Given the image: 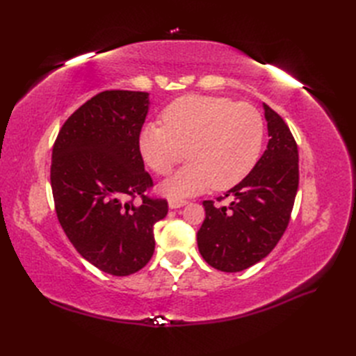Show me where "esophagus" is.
Returning <instances> with one entry per match:
<instances>
[{"label":"esophagus","instance_id":"esophagus-1","mask_svg":"<svg viewBox=\"0 0 356 356\" xmlns=\"http://www.w3.org/2000/svg\"><path fill=\"white\" fill-rule=\"evenodd\" d=\"M188 202L187 200H181V199H170L169 200V209H179L182 207H186Z\"/></svg>","mask_w":356,"mask_h":356}]
</instances>
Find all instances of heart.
<instances>
[{
  "instance_id": "obj_1",
  "label": "heart",
  "mask_w": 356,
  "mask_h": 356,
  "mask_svg": "<svg viewBox=\"0 0 356 356\" xmlns=\"http://www.w3.org/2000/svg\"><path fill=\"white\" fill-rule=\"evenodd\" d=\"M163 126L149 123L139 134V152L148 168L168 175L178 163H188L165 181L169 197L196 196L213 187L238 184L257 163L263 145V118L252 105L221 96L187 95L161 113Z\"/></svg>"
}]
</instances>
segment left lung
<instances>
[{"label": "left lung", "instance_id": "obj_1", "mask_svg": "<svg viewBox=\"0 0 356 356\" xmlns=\"http://www.w3.org/2000/svg\"><path fill=\"white\" fill-rule=\"evenodd\" d=\"M270 139L266 152L238 186L225 193L229 207L204 200L207 217L197 232L203 260L234 273L272 252L289 222L298 188V149L282 117L263 104Z\"/></svg>", "mask_w": 356, "mask_h": 356}]
</instances>
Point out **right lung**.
Returning a JSON list of instances; mask_svg holds the SVG:
<instances>
[{"label":"right lung","instance_id":"obj_1","mask_svg":"<svg viewBox=\"0 0 356 356\" xmlns=\"http://www.w3.org/2000/svg\"><path fill=\"white\" fill-rule=\"evenodd\" d=\"M149 93L106 90L75 111L53 145L50 181L58 220L79 254L99 270L132 275L154 252V224L168 202L144 196L139 134ZM141 195L135 205L129 197Z\"/></svg>","mask_w":356,"mask_h":356}]
</instances>
